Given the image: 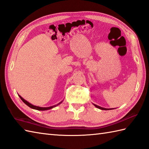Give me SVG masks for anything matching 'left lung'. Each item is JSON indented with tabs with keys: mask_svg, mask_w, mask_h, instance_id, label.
Returning <instances> with one entry per match:
<instances>
[{
	"mask_svg": "<svg viewBox=\"0 0 149 149\" xmlns=\"http://www.w3.org/2000/svg\"><path fill=\"white\" fill-rule=\"evenodd\" d=\"M93 105H94L96 107H97V108H99V109H102V110H109V109H107V108H104V107H100V106H99L95 105V104H93Z\"/></svg>",
	"mask_w": 149,
	"mask_h": 149,
	"instance_id": "1",
	"label": "left lung"
}]
</instances>
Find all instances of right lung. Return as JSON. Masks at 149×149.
I'll use <instances>...</instances> for the list:
<instances>
[{"label": "right lung", "instance_id": "1", "mask_svg": "<svg viewBox=\"0 0 149 149\" xmlns=\"http://www.w3.org/2000/svg\"><path fill=\"white\" fill-rule=\"evenodd\" d=\"M19 97H20V98L21 99V100L23 101V102L26 104L27 106H28L29 107H30L31 108H32V109H36V110H39V111H45V110H49V109H52V108H53V107H56V106H57L58 105H59V104H60L61 103H62V102H63V100L61 101V102H60L59 103H58V104H56V105H54V106H50V107H39V106H34V105H33V104H31V103H29V102H27V100H26L25 99H24L23 98H22L20 95H19Z\"/></svg>", "mask_w": 149, "mask_h": 149}]
</instances>
